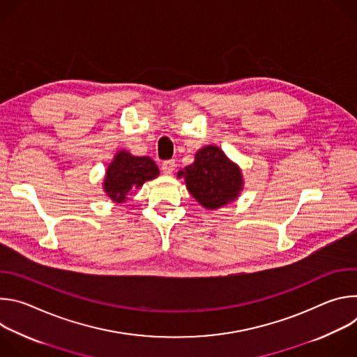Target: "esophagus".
I'll return each mask as SVG.
<instances>
[{"mask_svg":"<svg viewBox=\"0 0 357 357\" xmlns=\"http://www.w3.org/2000/svg\"><path fill=\"white\" fill-rule=\"evenodd\" d=\"M175 167H176V164H175L174 160L164 161V164H162V172H164L165 175H171V174L175 171Z\"/></svg>","mask_w":357,"mask_h":357,"instance_id":"esophagus-1","label":"esophagus"}]
</instances>
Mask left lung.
<instances>
[{"instance_id": "obj_1", "label": "left lung", "mask_w": 357, "mask_h": 357, "mask_svg": "<svg viewBox=\"0 0 357 357\" xmlns=\"http://www.w3.org/2000/svg\"><path fill=\"white\" fill-rule=\"evenodd\" d=\"M190 195L208 209H216L234 200L241 190L240 169L223 151L209 145L196 152L195 162L181 171Z\"/></svg>"}]
</instances>
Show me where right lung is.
<instances>
[{
  "label": "right lung",
  "mask_w": 357,
  "mask_h": 357,
  "mask_svg": "<svg viewBox=\"0 0 357 357\" xmlns=\"http://www.w3.org/2000/svg\"><path fill=\"white\" fill-rule=\"evenodd\" d=\"M160 169L148 157H134L126 151L119 152L107 168L105 190L114 202H124L128 192L142 186L145 181L158 176Z\"/></svg>",
  "instance_id": "obj_1"
}]
</instances>
